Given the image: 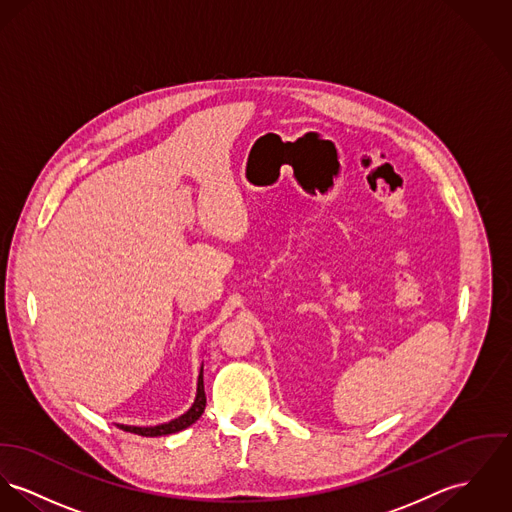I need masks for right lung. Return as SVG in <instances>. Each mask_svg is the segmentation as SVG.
<instances>
[{
    "label": "right lung",
    "mask_w": 512,
    "mask_h": 512,
    "mask_svg": "<svg viewBox=\"0 0 512 512\" xmlns=\"http://www.w3.org/2000/svg\"><path fill=\"white\" fill-rule=\"evenodd\" d=\"M205 403H207V397H205V387H203V368L199 373V381H197V397H195V403L193 407L187 411L186 415H182L180 419L170 420L166 424H158V426H148V428H140V426H123L119 424V428H123L125 432H133V434H139V436H166V434H174V432H180L187 426H191L195 420L199 419L205 411Z\"/></svg>",
    "instance_id": "add662e5"
}]
</instances>
